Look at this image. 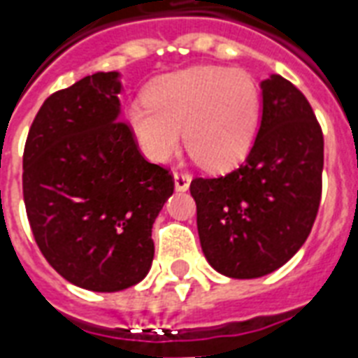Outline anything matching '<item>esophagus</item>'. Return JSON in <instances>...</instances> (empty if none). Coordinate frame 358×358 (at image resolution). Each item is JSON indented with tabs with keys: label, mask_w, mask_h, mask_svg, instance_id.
Returning <instances> with one entry per match:
<instances>
[{
	"label": "esophagus",
	"mask_w": 358,
	"mask_h": 358,
	"mask_svg": "<svg viewBox=\"0 0 358 358\" xmlns=\"http://www.w3.org/2000/svg\"><path fill=\"white\" fill-rule=\"evenodd\" d=\"M191 184V174L187 173H174V187L176 191H187Z\"/></svg>",
	"instance_id": "34e87169"
}]
</instances>
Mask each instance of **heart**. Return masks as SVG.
<instances>
[{"instance_id":"obj_1","label":"heart","mask_w":358,"mask_h":358,"mask_svg":"<svg viewBox=\"0 0 358 358\" xmlns=\"http://www.w3.org/2000/svg\"><path fill=\"white\" fill-rule=\"evenodd\" d=\"M261 120V95L242 69L191 67L165 76L146 92V103L127 108V122L146 157L167 161L185 148L206 169H229L252 148Z\"/></svg>"}]
</instances>
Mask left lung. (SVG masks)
Listing matches in <instances>:
<instances>
[{"instance_id": "1", "label": "left lung", "mask_w": 358, "mask_h": 358, "mask_svg": "<svg viewBox=\"0 0 358 358\" xmlns=\"http://www.w3.org/2000/svg\"><path fill=\"white\" fill-rule=\"evenodd\" d=\"M261 90L263 116L244 163L189 185L204 257L236 280L287 263L306 242L321 201L323 133L312 106L280 75Z\"/></svg>"}]
</instances>
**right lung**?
Here are the masks:
<instances>
[{"label":"right lung","instance_id":"add662e5","mask_svg":"<svg viewBox=\"0 0 358 358\" xmlns=\"http://www.w3.org/2000/svg\"><path fill=\"white\" fill-rule=\"evenodd\" d=\"M120 73L52 94L27 133L22 189L41 253L76 287L116 293L154 261L152 225L173 195L167 169L143 157L120 122Z\"/></svg>","mask_w":358,"mask_h":358}]
</instances>
